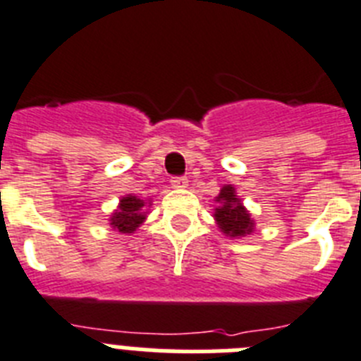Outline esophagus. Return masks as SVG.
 I'll return each mask as SVG.
<instances>
[{
    "label": "esophagus",
    "instance_id": "34e87169",
    "mask_svg": "<svg viewBox=\"0 0 361 361\" xmlns=\"http://www.w3.org/2000/svg\"><path fill=\"white\" fill-rule=\"evenodd\" d=\"M171 185L172 189H185V187L189 185V180H187V178H172Z\"/></svg>",
    "mask_w": 361,
    "mask_h": 361
}]
</instances>
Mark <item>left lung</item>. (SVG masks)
Wrapping results in <instances>:
<instances>
[{
    "label": "left lung",
    "mask_w": 361,
    "mask_h": 361,
    "mask_svg": "<svg viewBox=\"0 0 361 361\" xmlns=\"http://www.w3.org/2000/svg\"><path fill=\"white\" fill-rule=\"evenodd\" d=\"M214 221L218 228L228 238H243L255 233V219L247 211L234 185H224L214 198Z\"/></svg>",
    "instance_id": "left-lung-1"
}]
</instances>
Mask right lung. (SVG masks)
<instances>
[{"instance_id": "add662e5", "label": "right lung", "mask_w": 361, "mask_h": 361, "mask_svg": "<svg viewBox=\"0 0 361 361\" xmlns=\"http://www.w3.org/2000/svg\"><path fill=\"white\" fill-rule=\"evenodd\" d=\"M150 205L152 200H142L134 194H125L109 218V225L121 234H134L147 219V209H150Z\"/></svg>"}]
</instances>
